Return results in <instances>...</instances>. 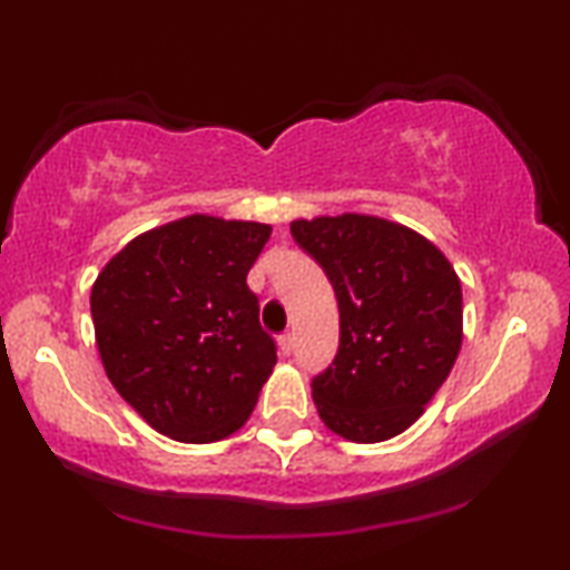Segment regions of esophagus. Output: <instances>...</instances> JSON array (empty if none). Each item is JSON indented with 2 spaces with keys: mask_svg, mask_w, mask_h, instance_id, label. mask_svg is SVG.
<instances>
[{
  "mask_svg": "<svg viewBox=\"0 0 570 570\" xmlns=\"http://www.w3.org/2000/svg\"><path fill=\"white\" fill-rule=\"evenodd\" d=\"M277 347H279V353H283L285 357L293 353V334L291 332H285V334H279V340H277Z\"/></svg>",
  "mask_w": 570,
  "mask_h": 570,
  "instance_id": "esophagus-1",
  "label": "esophagus"
}]
</instances>
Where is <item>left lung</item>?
Segmentation results:
<instances>
[{
	"label": "left lung",
	"mask_w": 570,
	"mask_h": 570,
	"mask_svg": "<svg viewBox=\"0 0 570 570\" xmlns=\"http://www.w3.org/2000/svg\"><path fill=\"white\" fill-rule=\"evenodd\" d=\"M340 306V350L314 379L318 417L340 439L379 443L407 431L462 347V283L446 254L407 225L342 213L293 220Z\"/></svg>",
	"instance_id": "obj_1"
}]
</instances>
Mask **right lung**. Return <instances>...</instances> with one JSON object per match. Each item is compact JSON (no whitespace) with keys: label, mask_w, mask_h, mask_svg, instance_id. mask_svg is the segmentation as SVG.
Segmentation results:
<instances>
[{"label":"right lung","mask_w":570,"mask_h":570,"mask_svg":"<svg viewBox=\"0 0 570 570\" xmlns=\"http://www.w3.org/2000/svg\"><path fill=\"white\" fill-rule=\"evenodd\" d=\"M272 225L186 215L139 233L90 291L96 345L155 431L213 443L244 428L277 363L246 275Z\"/></svg>","instance_id":"1"}]
</instances>
